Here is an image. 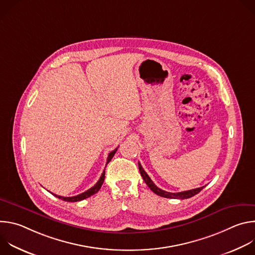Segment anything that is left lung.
Segmentation results:
<instances>
[{
	"label": "left lung",
	"mask_w": 255,
	"mask_h": 255,
	"mask_svg": "<svg viewBox=\"0 0 255 255\" xmlns=\"http://www.w3.org/2000/svg\"><path fill=\"white\" fill-rule=\"evenodd\" d=\"M138 167H139V171H140V174L142 176V178L144 179L145 184H146L148 186V188L156 195L160 196V197H163V198H168V199H180V200H185V199H189V198H192L194 197L195 195L199 194L203 189L204 187H201V188H197V189H194V190H190V191H185V192H180V193H168V192H165L159 188H157L154 184L153 181L151 180V178L148 176V174L146 173V171H145L142 167V165L140 164V162H138Z\"/></svg>",
	"instance_id": "obj_1"
}]
</instances>
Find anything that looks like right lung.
Listing matches in <instances>:
<instances>
[{
    "label": "right lung",
    "instance_id": "add662e5",
    "mask_svg": "<svg viewBox=\"0 0 255 255\" xmlns=\"http://www.w3.org/2000/svg\"><path fill=\"white\" fill-rule=\"evenodd\" d=\"M117 149H118V147H117L116 149H114L113 151H111L110 153H109L108 158H107L106 166H107V164H108L109 162L111 161V159L113 158V156H114V154L116 153ZM104 179H105V170L103 171V173H102V175H101L100 179L98 180V183H97L93 188H91L90 190L86 191V192H85V193H83V194H80V195L75 196V197H61V196H57V195H54V194H52V195H54V196H55V197H57L58 199H60V200H62V201H65V202H79V201L85 200V199H87V198H89V197H91V196L95 195L96 193H98V192H99V190L101 189V187H102L103 183H104Z\"/></svg>",
    "mask_w": 255,
    "mask_h": 255
}]
</instances>
